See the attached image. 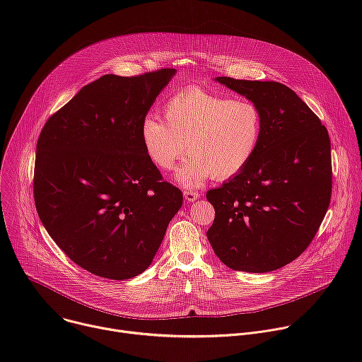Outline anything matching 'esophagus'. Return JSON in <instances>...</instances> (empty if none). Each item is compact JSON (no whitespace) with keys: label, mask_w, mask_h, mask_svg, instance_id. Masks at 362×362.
Instances as JSON below:
<instances>
[{"label":"esophagus","mask_w":362,"mask_h":362,"mask_svg":"<svg viewBox=\"0 0 362 362\" xmlns=\"http://www.w3.org/2000/svg\"><path fill=\"white\" fill-rule=\"evenodd\" d=\"M183 196H185V199H186L187 202H194V200L200 196V193L196 192V190H185V192H183Z\"/></svg>","instance_id":"esophagus-1"}]
</instances>
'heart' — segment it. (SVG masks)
Here are the masks:
<instances>
[{
    "label": "heart",
    "mask_w": 362,
    "mask_h": 362,
    "mask_svg": "<svg viewBox=\"0 0 362 362\" xmlns=\"http://www.w3.org/2000/svg\"><path fill=\"white\" fill-rule=\"evenodd\" d=\"M165 122L147 116L140 137L148 160L170 170L186 151L192 154L176 172L186 187L206 179L239 175L253 159L262 139V115L253 101L230 98L202 87L172 95L163 105Z\"/></svg>",
    "instance_id": "b5f03b06"
}]
</instances>
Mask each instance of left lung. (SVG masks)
Segmentation results:
<instances>
[{"label":"left lung","mask_w":362,"mask_h":362,"mask_svg":"<svg viewBox=\"0 0 362 362\" xmlns=\"http://www.w3.org/2000/svg\"><path fill=\"white\" fill-rule=\"evenodd\" d=\"M216 80L259 107L262 139L245 170L206 193L215 208L206 235L230 269L271 272L295 261L324 221L332 192L331 140L285 84Z\"/></svg>","instance_id":"8db88e82"}]
</instances>
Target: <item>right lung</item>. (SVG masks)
<instances>
[{"label": "right lung", "mask_w": 362, "mask_h": 362, "mask_svg": "<svg viewBox=\"0 0 362 362\" xmlns=\"http://www.w3.org/2000/svg\"><path fill=\"white\" fill-rule=\"evenodd\" d=\"M175 73L103 76L40 133L37 214L59 247L93 275L122 281L144 272L183 203L140 137L141 122Z\"/></svg>", "instance_id": "right-lung-1"}]
</instances>
